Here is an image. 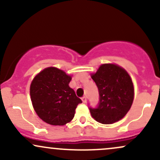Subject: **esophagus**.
Returning <instances> with one entry per match:
<instances>
[{
    "mask_svg": "<svg viewBox=\"0 0 160 160\" xmlns=\"http://www.w3.org/2000/svg\"><path fill=\"white\" fill-rule=\"evenodd\" d=\"M82 101L83 103H86V102H87V98H86V96H83L82 98Z\"/></svg>",
    "mask_w": 160,
    "mask_h": 160,
    "instance_id": "1",
    "label": "esophagus"
}]
</instances>
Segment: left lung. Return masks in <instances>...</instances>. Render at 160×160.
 <instances>
[{
	"label": "left lung",
	"mask_w": 160,
	"mask_h": 160,
	"mask_svg": "<svg viewBox=\"0 0 160 160\" xmlns=\"http://www.w3.org/2000/svg\"><path fill=\"white\" fill-rule=\"evenodd\" d=\"M91 78L98 86V107L89 108L92 118L102 124H113L122 120L132 107L135 89L131 77L121 66L102 64Z\"/></svg>",
	"instance_id": "8db88e82"
}]
</instances>
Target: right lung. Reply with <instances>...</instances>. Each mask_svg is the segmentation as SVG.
Here are the masks:
<instances>
[{"mask_svg": "<svg viewBox=\"0 0 160 160\" xmlns=\"http://www.w3.org/2000/svg\"><path fill=\"white\" fill-rule=\"evenodd\" d=\"M72 76L56 67L42 70L30 86L32 103L42 120L52 126H64L74 118L81 99L69 86Z\"/></svg>", "mask_w": 160, "mask_h": 160, "instance_id": "obj_1", "label": "right lung"}]
</instances>
